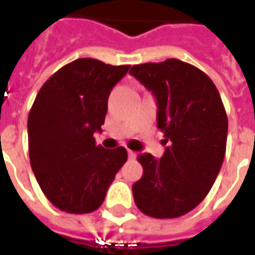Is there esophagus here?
<instances>
[{"label":"esophagus","instance_id":"1","mask_svg":"<svg viewBox=\"0 0 255 255\" xmlns=\"http://www.w3.org/2000/svg\"><path fill=\"white\" fill-rule=\"evenodd\" d=\"M128 158H129V160H135V158H136V153L132 151V150H128Z\"/></svg>","mask_w":255,"mask_h":255}]
</instances>
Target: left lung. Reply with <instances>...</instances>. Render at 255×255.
I'll list each match as a JSON object with an SVG mask.
<instances>
[{
  "label": "left lung",
  "mask_w": 255,
  "mask_h": 255,
  "mask_svg": "<svg viewBox=\"0 0 255 255\" xmlns=\"http://www.w3.org/2000/svg\"><path fill=\"white\" fill-rule=\"evenodd\" d=\"M129 73L157 100V127L168 147L160 160L138 157L143 175L133 183L138 209L154 219H176L202 202L223 165L228 117L212 79L199 68L168 58L133 65Z\"/></svg>",
  "instance_id": "left-lung-1"
}]
</instances>
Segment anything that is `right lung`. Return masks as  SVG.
Returning a JSON list of instances; mask_svg holds the SVG:
<instances>
[{"instance_id": "right-lung-1", "label": "right lung", "mask_w": 255, "mask_h": 255, "mask_svg": "<svg viewBox=\"0 0 255 255\" xmlns=\"http://www.w3.org/2000/svg\"><path fill=\"white\" fill-rule=\"evenodd\" d=\"M128 69L78 58L47 79L31 106V168L45 197L63 212L97 210L127 161L123 146L104 149L94 132L105 122L111 90Z\"/></svg>"}]
</instances>
